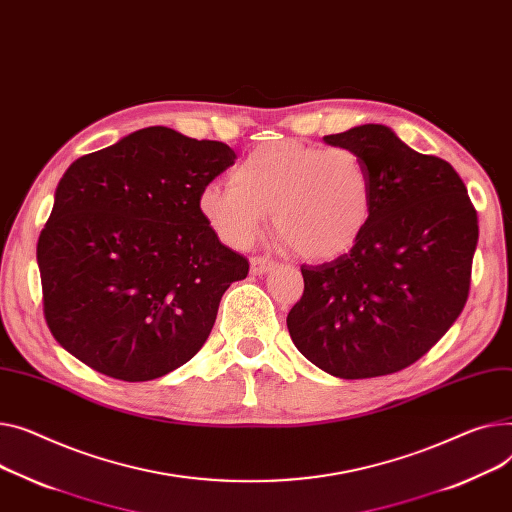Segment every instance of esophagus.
<instances>
[{
	"mask_svg": "<svg viewBox=\"0 0 512 512\" xmlns=\"http://www.w3.org/2000/svg\"><path fill=\"white\" fill-rule=\"evenodd\" d=\"M276 267V261L269 257H251V274L253 276H263L267 271Z\"/></svg>",
	"mask_w": 512,
	"mask_h": 512,
	"instance_id": "obj_1",
	"label": "esophagus"
}]
</instances>
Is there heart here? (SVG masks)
Masks as SVG:
<instances>
[{
	"instance_id": "b5f03b06",
	"label": "heart",
	"mask_w": 512,
	"mask_h": 512,
	"mask_svg": "<svg viewBox=\"0 0 512 512\" xmlns=\"http://www.w3.org/2000/svg\"><path fill=\"white\" fill-rule=\"evenodd\" d=\"M197 210L222 243L245 249L267 212L280 241L298 257L329 261L352 251L374 216V179L350 148L294 140L259 146L232 170L230 183L199 191Z\"/></svg>"
}]
</instances>
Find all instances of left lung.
Returning <instances> with one entry per match:
<instances>
[{"label":"left lung","mask_w":512,"mask_h":512,"mask_svg":"<svg viewBox=\"0 0 512 512\" xmlns=\"http://www.w3.org/2000/svg\"><path fill=\"white\" fill-rule=\"evenodd\" d=\"M362 156L374 216L360 243L302 265L288 313L298 352L339 379H370L420 360L461 315L478 247V214L455 168L403 144L387 125L325 135Z\"/></svg>","instance_id":"left-lung-1"}]
</instances>
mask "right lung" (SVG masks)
I'll list each match as a JSON object with an SVG mask.
<instances>
[{
	"label": "right lung",
	"mask_w": 512,
	"mask_h": 512,
	"mask_svg": "<svg viewBox=\"0 0 512 512\" xmlns=\"http://www.w3.org/2000/svg\"><path fill=\"white\" fill-rule=\"evenodd\" d=\"M234 158L222 142L146 127L65 170L37 245L43 311L63 350L127 383L201 350L222 294L249 274L197 210Z\"/></svg>",
	"instance_id": "1"
}]
</instances>
